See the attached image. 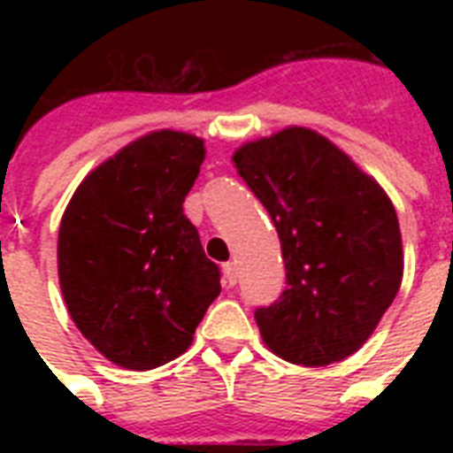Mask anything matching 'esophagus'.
<instances>
[{"instance_id":"1","label":"esophagus","mask_w":453,"mask_h":453,"mask_svg":"<svg viewBox=\"0 0 453 453\" xmlns=\"http://www.w3.org/2000/svg\"><path fill=\"white\" fill-rule=\"evenodd\" d=\"M223 284L226 287H234L237 284V268H234V263H226L223 265Z\"/></svg>"}]
</instances>
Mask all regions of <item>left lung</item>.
<instances>
[{"mask_svg":"<svg viewBox=\"0 0 453 453\" xmlns=\"http://www.w3.org/2000/svg\"><path fill=\"white\" fill-rule=\"evenodd\" d=\"M233 162L268 209L287 268L282 298L256 310L263 343L303 366L357 352L404 273L400 220L386 190L305 127L249 141Z\"/></svg>","mask_w":453,"mask_h":453,"instance_id":"8db88e82","label":"left lung"}]
</instances>
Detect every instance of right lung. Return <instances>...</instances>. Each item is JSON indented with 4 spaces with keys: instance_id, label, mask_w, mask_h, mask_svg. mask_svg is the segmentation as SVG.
<instances>
[{
    "instance_id": "obj_1",
    "label": "right lung",
    "mask_w": 453,
    "mask_h": 453,
    "mask_svg": "<svg viewBox=\"0 0 453 453\" xmlns=\"http://www.w3.org/2000/svg\"><path fill=\"white\" fill-rule=\"evenodd\" d=\"M204 141L159 129L101 162L60 219L58 282L81 336L112 365L148 372L183 355L220 294L183 202Z\"/></svg>"
}]
</instances>
